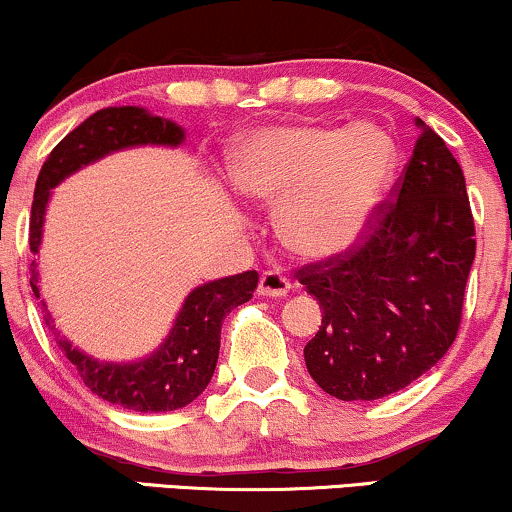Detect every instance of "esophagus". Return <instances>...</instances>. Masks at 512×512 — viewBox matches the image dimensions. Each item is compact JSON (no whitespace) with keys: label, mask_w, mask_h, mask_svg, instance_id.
Returning a JSON list of instances; mask_svg holds the SVG:
<instances>
[{"label":"esophagus","mask_w":512,"mask_h":512,"mask_svg":"<svg viewBox=\"0 0 512 512\" xmlns=\"http://www.w3.org/2000/svg\"><path fill=\"white\" fill-rule=\"evenodd\" d=\"M291 284L279 270H265L261 279H258V296H272V298H282L289 293Z\"/></svg>","instance_id":"34e87169"}]
</instances>
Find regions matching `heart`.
<instances>
[{
	"mask_svg": "<svg viewBox=\"0 0 512 512\" xmlns=\"http://www.w3.org/2000/svg\"><path fill=\"white\" fill-rule=\"evenodd\" d=\"M398 165L380 125H270L242 137L230 181L244 198L277 205V233L305 258L356 247L375 221Z\"/></svg>",
	"mask_w": 512,
	"mask_h": 512,
	"instance_id": "b5f03b06",
	"label": "heart"
}]
</instances>
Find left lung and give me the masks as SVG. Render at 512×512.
<instances>
[{"label": "left lung", "instance_id": "1", "mask_svg": "<svg viewBox=\"0 0 512 512\" xmlns=\"http://www.w3.org/2000/svg\"><path fill=\"white\" fill-rule=\"evenodd\" d=\"M415 123L422 135L396 202L356 247L296 272L324 310L305 366L340 401L405 389L443 359L461 324L475 258L466 179L443 139Z\"/></svg>", "mask_w": 512, "mask_h": 512}]
</instances>
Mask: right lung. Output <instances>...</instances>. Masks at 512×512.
<instances>
[{"mask_svg":"<svg viewBox=\"0 0 512 512\" xmlns=\"http://www.w3.org/2000/svg\"><path fill=\"white\" fill-rule=\"evenodd\" d=\"M186 132L170 118L153 116L142 107H107L95 111L51 151L34 186L30 216V251L39 254L44 216L53 188L81 167L132 149V146H177ZM32 291L39 298V270L30 265ZM258 272L214 279L188 293L174 319L170 335L149 356L137 361H100L74 347L58 328L41 300L46 326L51 328L62 354L74 363L86 387L104 401L135 412H170L193 403L212 380L221 347V324L230 310L254 296Z\"/></svg>","mask_w":512,"mask_h":512,"instance_id":"add662e5","label":"right lung"}]
</instances>
